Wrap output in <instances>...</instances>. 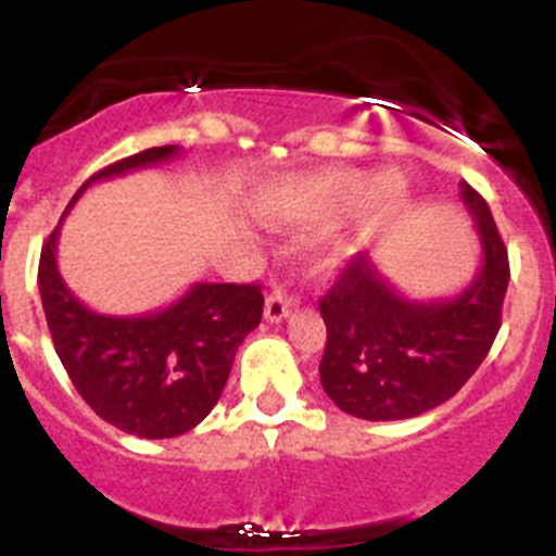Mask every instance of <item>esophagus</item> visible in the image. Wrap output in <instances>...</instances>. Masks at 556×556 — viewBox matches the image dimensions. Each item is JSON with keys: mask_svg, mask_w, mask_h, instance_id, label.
<instances>
[{"mask_svg": "<svg viewBox=\"0 0 556 556\" xmlns=\"http://www.w3.org/2000/svg\"><path fill=\"white\" fill-rule=\"evenodd\" d=\"M293 309H295V299H293V295L285 293L282 288H277V290H271V293H268V299H266V319H268V323H282V319L288 317V314Z\"/></svg>", "mask_w": 556, "mask_h": 556, "instance_id": "esophagus-1", "label": "esophagus"}]
</instances>
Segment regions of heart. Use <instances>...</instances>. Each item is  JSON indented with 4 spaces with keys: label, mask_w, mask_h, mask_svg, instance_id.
Instances as JSON below:
<instances>
[{
    "label": "heart",
    "mask_w": 556,
    "mask_h": 556,
    "mask_svg": "<svg viewBox=\"0 0 556 556\" xmlns=\"http://www.w3.org/2000/svg\"><path fill=\"white\" fill-rule=\"evenodd\" d=\"M403 195L406 185L392 172L368 179L357 169H325L282 185L266 201V215L282 226L317 228L357 204L363 223H377L401 206Z\"/></svg>",
    "instance_id": "obj_1"
}]
</instances>
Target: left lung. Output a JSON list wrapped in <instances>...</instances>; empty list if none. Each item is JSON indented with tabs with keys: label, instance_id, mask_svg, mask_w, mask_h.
<instances>
[{
	"label": "left lung",
	"instance_id": "left-lung-1",
	"mask_svg": "<svg viewBox=\"0 0 556 556\" xmlns=\"http://www.w3.org/2000/svg\"><path fill=\"white\" fill-rule=\"evenodd\" d=\"M481 242L473 282L446 301H408L368 255L346 261L319 299L328 328L319 382L352 417L390 422L430 412L457 395L501 330L508 250L486 201L459 182Z\"/></svg>",
	"mask_w": 556,
	"mask_h": 556
}]
</instances>
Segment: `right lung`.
I'll return each instance as SVG.
<instances>
[{"instance_id": "obj_1", "label": "right lung", "mask_w": 556, "mask_h": 556, "mask_svg": "<svg viewBox=\"0 0 556 556\" xmlns=\"http://www.w3.org/2000/svg\"><path fill=\"white\" fill-rule=\"evenodd\" d=\"M177 153V144H164L104 166L83 182L66 212L88 185ZM55 242L59 226L39 255V295L55 355L83 401L104 422L139 439H174L195 428L220 401L244 336L261 323V285L199 282L161 312L99 314L61 279Z\"/></svg>"}]
</instances>
